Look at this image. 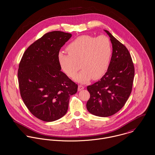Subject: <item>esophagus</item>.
Masks as SVG:
<instances>
[{"instance_id": "obj_1", "label": "esophagus", "mask_w": 155, "mask_h": 155, "mask_svg": "<svg viewBox=\"0 0 155 155\" xmlns=\"http://www.w3.org/2000/svg\"><path fill=\"white\" fill-rule=\"evenodd\" d=\"M84 89V86H82V85H79L78 86V91H81V90H82V89Z\"/></svg>"}]
</instances>
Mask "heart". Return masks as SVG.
Instances as JSON below:
<instances>
[{"label":"heart","instance_id":"heart-1","mask_svg":"<svg viewBox=\"0 0 155 155\" xmlns=\"http://www.w3.org/2000/svg\"><path fill=\"white\" fill-rule=\"evenodd\" d=\"M66 50L69 54L62 52L58 54L60 66L64 73L73 78L79 69L78 63H80L83 69L74 78L80 83L103 76L108 68L112 54L111 44L105 35L79 36L67 46Z\"/></svg>","mask_w":155,"mask_h":155}]
</instances>
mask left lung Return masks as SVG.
Masks as SVG:
<instances>
[{
	"instance_id": "left-lung-1",
	"label": "left lung",
	"mask_w": 155,
	"mask_h": 155,
	"mask_svg": "<svg viewBox=\"0 0 155 155\" xmlns=\"http://www.w3.org/2000/svg\"><path fill=\"white\" fill-rule=\"evenodd\" d=\"M113 45V53L108 70L102 78L87 86L90 98L87 111L93 115L106 117L113 115L125 105L131 92L134 67L125 45L107 30Z\"/></svg>"
}]
</instances>
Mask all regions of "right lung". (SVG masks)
I'll return each mask as SVG.
<instances>
[{"label": "right lung", "instance_id": "right-lung-1", "mask_svg": "<svg viewBox=\"0 0 155 155\" xmlns=\"http://www.w3.org/2000/svg\"><path fill=\"white\" fill-rule=\"evenodd\" d=\"M71 37L55 31L32 43L23 54L18 71L20 94L29 111L37 118L54 121L68 111L78 84L61 71L58 54Z\"/></svg>", "mask_w": 155, "mask_h": 155}]
</instances>
